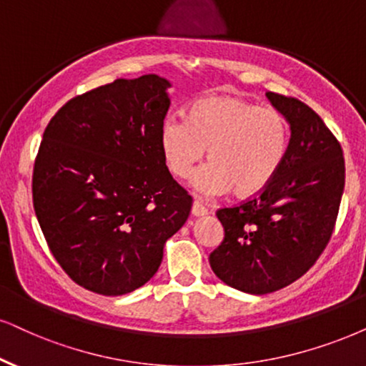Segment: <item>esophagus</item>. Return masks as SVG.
Wrapping results in <instances>:
<instances>
[{
  "label": "esophagus",
  "mask_w": 366,
  "mask_h": 366,
  "mask_svg": "<svg viewBox=\"0 0 366 366\" xmlns=\"http://www.w3.org/2000/svg\"><path fill=\"white\" fill-rule=\"evenodd\" d=\"M191 212H192L194 217H201V216H206L207 214V209L204 207V204H202V202L199 201V199H196V201L192 202Z\"/></svg>",
  "instance_id": "obj_1"
}]
</instances>
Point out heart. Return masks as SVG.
<instances>
[{
    "mask_svg": "<svg viewBox=\"0 0 366 366\" xmlns=\"http://www.w3.org/2000/svg\"><path fill=\"white\" fill-rule=\"evenodd\" d=\"M160 152L169 172L186 179L202 159L209 162L192 175L202 196L229 192L252 197L274 180L289 155L290 127L279 109L260 108L234 96L194 101L186 119L167 117L160 127Z\"/></svg>",
    "mask_w": 366,
    "mask_h": 366,
    "instance_id": "heart-1",
    "label": "heart"
}]
</instances>
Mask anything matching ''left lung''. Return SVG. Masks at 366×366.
I'll use <instances>...</instances> for the list:
<instances>
[{"instance_id":"obj_1","label":"left lung","mask_w":366,"mask_h":366,"mask_svg":"<svg viewBox=\"0 0 366 366\" xmlns=\"http://www.w3.org/2000/svg\"><path fill=\"white\" fill-rule=\"evenodd\" d=\"M267 98L289 122V155L257 197L216 212L224 239L209 255L217 279L255 295L284 289L316 263L345 189L343 150L319 114L299 99Z\"/></svg>"}]
</instances>
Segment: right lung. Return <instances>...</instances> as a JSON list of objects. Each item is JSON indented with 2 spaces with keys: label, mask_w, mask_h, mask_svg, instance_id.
Listing matches in <instances>:
<instances>
[{
  "label": "right lung",
  "mask_w": 366,
  "mask_h": 366,
  "mask_svg": "<svg viewBox=\"0 0 366 366\" xmlns=\"http://www.w3.org/2000/svg\"><path fill=\"white\" fill-rule=\"evenodd\" d=\"M170 86L157 74L117 79L69 101L45 128L36 219L59 265L96 294L145 285L191 212L160 152Z\"/></svg>",
  "instance_id": "1"
}]
</instances>
